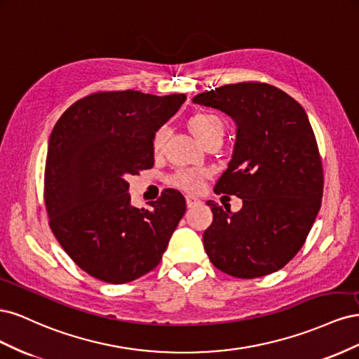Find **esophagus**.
<instances>
[{"mask_svg":"<svg viewBox=\"0 0 359 359\" xmlns=\"http://www.w3.org/2000/svg\"><path fill=\"white\" fill-rule=\"evenodd\" d=\"M186 201H187V206H189V208H193V206H198V205L202 202L198 196H194V194H187Z\"/></svg>","mask_w":359,"mask_h":359,"instance_id":"1","label":"esophagus"}]
</instances>
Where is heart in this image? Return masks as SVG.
Wrapping results in <instances>:
<instances>
[{
	"mask_svg": "<svg viewBox=\"0 0 359 359\" xmlns=\"http://www.w3.org/2000/svg\"><path fill=\"white\" fill-rule=\"evenodd\" d=\"M189 126H190L191 133L196 136V139L201 140V142H203V140L210 137H222L223 130H224L222 119L212 114H196L190 118ZM166 135H168V128L165 126L160 127L154 133L153 148L156 151H158L163 147V144H165ZM202 177L203 173L199 170H186V172L177 173L175 178H173V182L180 187L196 190L201 187Z\"/></svg>",
	"mask_w": 359,
	"mask_h": 359,
	"instance_id": "b5f03b06",
	"label": "heart"
}]
</instances>
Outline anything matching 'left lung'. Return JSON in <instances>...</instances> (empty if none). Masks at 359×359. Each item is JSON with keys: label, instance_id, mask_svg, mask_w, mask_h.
<instances>
[{"label": "left lung", "instance_id": "left-lung-1", "mask_svg": "<svg viewBox=\"0 0 359 359\" xmlns=\"http://www.w3.org/2000/svg\"><path fill=\"white\" fill-rule=\"evenodd\" d=\"M193 103L235 123L232 157L214 190L243 199L238 212L206 202L205 252L238 278L276 273L299 252L320 210L323 173L309 116L285 91L256 82L224 85Z\"/></svg>", "mask_w": 359, "mask_h": 359}]
</instances>
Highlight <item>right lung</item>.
<instances>
[{
  "label": "right lung",
  "mask_w": 359,
  "mask_h": 359,
  "mask_svg": "<svg viewBox=\"0 0 359 359\" xmlns=\"http://www.w3.org/2000/svg\"><path fill=\"white\" fill-rule=\"evenodd\" d=\"M186 94L97 93L73 103L53 127L45 169L49 226L85 273L123 285L154 269L186 212L178 190L149 210L130 202L128 175L154 165L153 137Z\"/></svg>",
  "instance_id": "obj_1"
}]
</instances>
